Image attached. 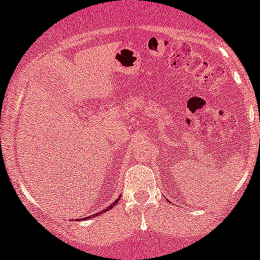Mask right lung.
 Returning a JSON list of instances; mask_svg holds the SVG:
<instances>
[{"instance_id":"add662e5","label":"right lung","mask_w":260,"mask_h":260,"mask_svg":"<svg viewBox=\"0 0 260 260\" xmlns=\"http://www.w3.org/2000/svg\"><path fill=\"white\" fill-rule=\"evenodd\" d=\"M120 198H121V197H120ZM120 198H118V199H117V201H115V203H112V204H111V205H110V207H107V208H106V210H110V209H112L113 207H115V205H116V204H117V202H118V201H120ZM95 215H96V214H94V215H92V216H95ZM89 217H90V216H89ZM83 219H84V220H86V219H88V216H86V217H83Z\"/></svg>"}]
</instances>
